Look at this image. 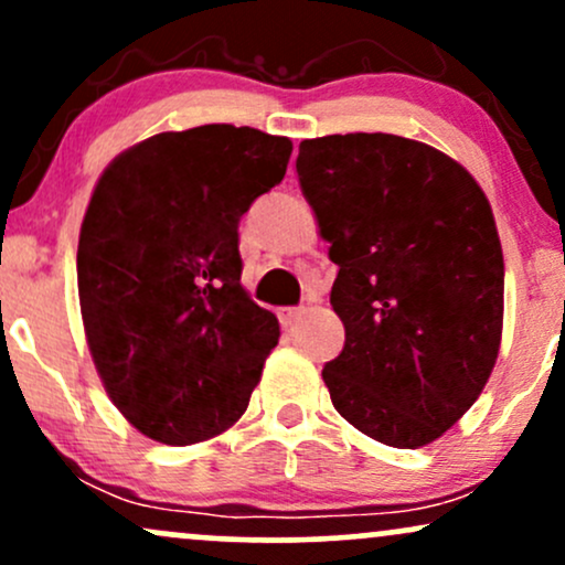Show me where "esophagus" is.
Returning a JSON list of instances; mask_svg holds the SVG:
<instances>
[{"mask_svg":"<svg viewBox=\"0 0 565 565\" xmlns=\"http://www.w3.org/2000/svg\"><path fill=\"white\" fill-rule=\"evenodd\" d=\"M305 316V308H281V313H278V319H281L284 327H295L297 321H300Z\"/></svg>","mask_w":565,"mask_h":565,"instance_id":"obj_1","label":"esophagus"}]
</instances>
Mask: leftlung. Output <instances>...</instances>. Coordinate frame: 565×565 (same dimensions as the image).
<instances>
[{
  "label": "left lung",
  "instance_id": "obj_1",
  "mask_svg": "<svg viewBox=\"0 0 565 565\" xmlns=\"http://www.w3.org/2000/svg\"><path fill=\"white\" fill-rule=\"evenodd\" d=\"M302 196L337 268L345 348L323 366L350 425L395 449L444 436L497 364L504 260L481 185L451 157L385 132L302 140Z\"/></svg>",
  "mask_w": 565,
  "mask_h": 565
}]
</instances>
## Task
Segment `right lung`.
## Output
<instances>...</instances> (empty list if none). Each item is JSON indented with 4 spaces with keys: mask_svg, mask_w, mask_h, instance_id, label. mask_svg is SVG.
<instances>
[{
    "mask_svg": "<svg viewBox=\"0 0 565 565\" xmlns=\"http://www.w3.org/2000/svg\"><path fill=\"white\" fill-rule=\"evenodd\" d=\"M289 157V138L204 125L138 142L97 180L76 252L82 321L142 436L199 444L249 406L281 332L242 287L238 220Z\"/></svg>",
    "mask_w": 565,
    "mask_h": 565,
    "instance_id": "obj_1",
    "label": "right lung"
}]
</instances>
